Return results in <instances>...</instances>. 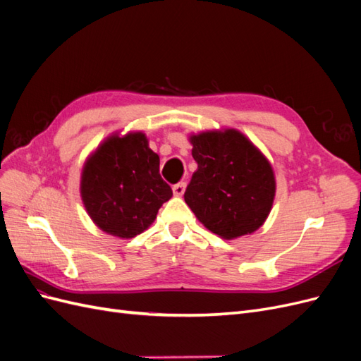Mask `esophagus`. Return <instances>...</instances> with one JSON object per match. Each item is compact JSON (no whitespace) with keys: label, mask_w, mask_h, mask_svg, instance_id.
Segmentation results:
<instances>
[{"label":"esophagus","mask_w":361,"mask_h":361,"mask_svg":"<svg viewBox=\"0 0 361 361\" xmlns=\"http://www.w3.org/2000/svg\"><path fill=\"white\" fill-rule=\"evenodd\" d=\"M185 188H187V183L179 182L176 185H173V192H174V195L180 197V195H183V192H185Z\"/></svg>","instance_id":"obj_1"}]
</instances>
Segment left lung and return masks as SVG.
Instances as JSON below:
<instances>
[{
	"instance_id": "obj_1",
	"label": "left lung",
	"mask_w": 361,
	"mask_h": 361,
	"mask_svg": "<svg viewBox=\"0 0 361 361\" xmlns=\"http://www.w3.org/2000/svg\"><path fill=\"white\" fill-rule=\"evenodd\" d=\"M197 162L183 197L199 221L224 239L253 233L276 195L269 161L236 129L191 135Z\"/></svg>"
}]
</instances>
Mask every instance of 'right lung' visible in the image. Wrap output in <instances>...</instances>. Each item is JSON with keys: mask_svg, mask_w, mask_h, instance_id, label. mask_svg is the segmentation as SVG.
Returning a JSON list of instances; mask_svg holds the SVG:
<instances>
[{"mask_svg": "<svg viewBox=\"0 0 361 361\" xmlns=\"http://www.w3.org/2000/svg\"><path fill=\"white\" fill-rule=\"evenodd\" d=\"M171 195L159 174V157L143 133L108 137L84 164V206L93 223L113 236L145 232Z\"/></svg>", "mask_w": 361, "mask_h": 361, "instance_id": "1", "label": "right lung"}]
</instances>
